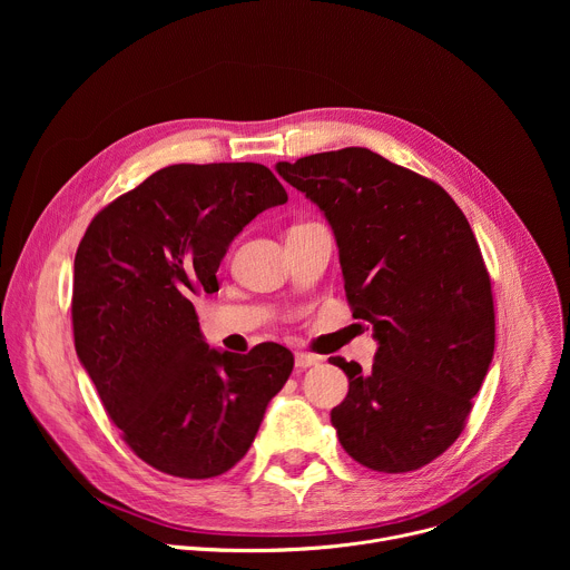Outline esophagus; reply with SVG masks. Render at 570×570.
<instances>
[{"label":"esophagus","mask_w":570,"mask_h":570,"mask_svg":"<svg viewBox=\"0 0 570 570\" xmlns=\"http://www.w3.org/2000/svg\"><path fill=\"white\" fill-rule=\"evenodd\" d=\"M317 363H320V356H313V354H306V352H297L295 354V367H299V370L313 367Z\"/></svg>","instance_id":"34e87169"}]
</instances>
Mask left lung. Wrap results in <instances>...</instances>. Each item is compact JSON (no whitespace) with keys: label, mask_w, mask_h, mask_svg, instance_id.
I'll list each match as a JSON object with an SVG mask.
<instances>
[{"label":"left lung","mask_w":570,"mask_h":570,"mask_svg":"<svg viewBox=\"0 0 570 570\" xmlns=\"http://www.w3.org/2000/svg\"><path fill=\"white\" fill-rule=\"evenodd\" d=\"M279 176L327 216L354 317L379 350L332 411L343 449L383 473L415 471L464 431L494 356L492 279L455 200L433 180L370 148L279 161Z\"/></svg>","instance_id":"obj_1"}]
</instances>
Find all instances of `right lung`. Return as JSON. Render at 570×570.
<instances>
[{
    "instance_id": "obj_1",
    "label": "right lung",
    "mask_w": 570,
    "mask_h": 570,
    "mask_svg": "<svg viewBox=\"0 0 570 570\" xmlns=\"http://www.w3.org/2000/svg\"><path fill=\"white\" fill-rule=\"evenodd\" d=\"M286 189L255 161L171 165L104 207L73 259L76 354L124 442L161 473L203 480L248 453L293 354L209 350L194 295L218 291L232 238Z\"/></svg>"
}]
</instances>
